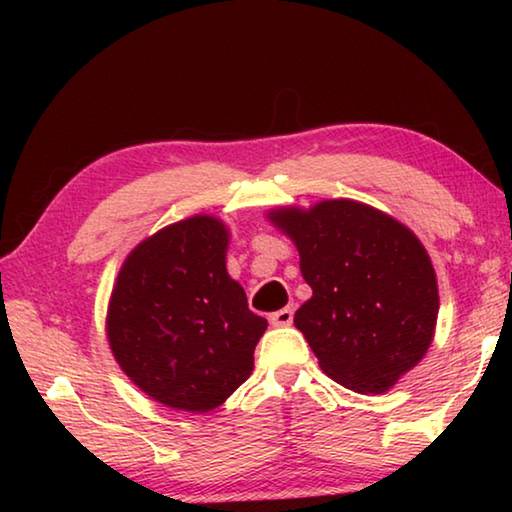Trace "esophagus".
I'll return each mask as SVG.
<instances>
[{
    "label": "esophagus",
    "instance_id": "esophagus-1",
    "mask_svg": "<svg viewBox=\"0 0 512 512\" xmlns=\"http://www.w3.org/2000/svg\"><path fill=\"white\" fill-rule=\"evenodd\" d=\"M268 320H271V325L275 327H287L293 323V307H284L280 311H275V314L268 316Z\"/></svg>",
    "mask_w": 512,
    "mask_h": 512
}]
</instances>
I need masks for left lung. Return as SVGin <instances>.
<instances>
[{
    "label": "left lung",
    "mask_w": 512,
    "mask_h": 512,
    "mask_svg": "<svg viewBox=\"0 0 512 512\" xmlns=\"http://www.w3.org/2000/svg\"><path fill=\"white\" fill-rule=\"evenodd\" d=\"M300 253L311 298L293 323L318 366L354 393L379 395L433 341L438 282L420 239L393 216L348 198L268 212Z\"/></svg>",
    "instance_id": "1"
}]
</instances>
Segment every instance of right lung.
<instances>
[{
    "instance_id": "right-lung-1",
    "label": "right lung",
    "mask_w": 512,
    "mask_h": 512,
    "mask_svg": "<svg viewBox=\"0 0 512 512\" xmlns=\"http://www.w3.org/2000/svg\"><path fill=\"white\" fill-rule=\"evenodd\" d=\"M230 232L196 214L144 239L112 287L106 334L119 368L151 400L207 413L253 372L268 327L225 271Z\"/></svg>"
}]
</instances>
